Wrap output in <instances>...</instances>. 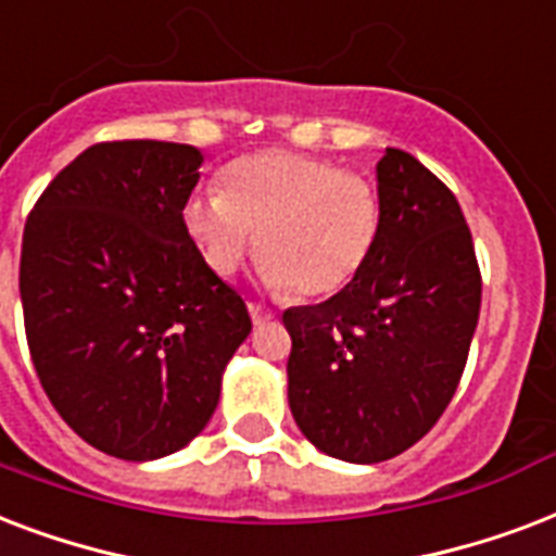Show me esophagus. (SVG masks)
<instances>
[{
	"instance_id": "34e87169",
	"label": "esophagus",
	"mask_w": 556,
	"mask_h": 556,
	"mask_svg": "<svg viewBox=\"0 0 556 556\" xmlns=\"http://www.w3.org/2000/svg\"><path fill=\"white\" fill-rule=\"evenodd\" d=\"M249 316H252V321H255V325H266V321H269L275 313L269 307H264V304H255V301H249Z\"/></svg>"
}]
</instances>
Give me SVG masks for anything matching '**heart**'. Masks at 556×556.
<instances>
[{
    "mask_svg": "<svg viewBox=\"0 0 556 556\" xmlns=\"http://www.w3.org/2000/svg\"><path fill=\"white\" fill-rule=\"evenodd\" d=\"M380 219V193L363 174L287 148L229 162L219 191L193 193L182 211L188 238L214 273H238L257 235L264 281L301 299L345 290L371 261Z\"/></svg>",
    "mask_w": 556,
    "mask_h": 556,
    "instance_id": "heart-1",
    "label": "heart"
}]
</instances>
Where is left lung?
Masks as SVG:
<instances>
[{
	"mask_svg": "<svg viewBox=\"0 0 556 556\" xmlns=\"http://www.w3.org/2000/svg\"><path fill=\"white\" fill-rule=\"evenodd\" d=\"M371 261L313 307L283 309L295 424L321 453L389 462L424 438L462 382L481 273L455 193L397 148L377 165Z\"/></svg>",
	"mask_w": 556,
	"mask_h": 556,
	"instance_id": "8db88e82",
	"label": "left lung"
}]
</instances>
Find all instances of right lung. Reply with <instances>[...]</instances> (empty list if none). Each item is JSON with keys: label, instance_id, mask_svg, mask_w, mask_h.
<instances>
[{"label": "right lung", "instance_id": "obj_1", "mask_svg": "<svg viewBox=\"0 0 556 556\" xmlns=\"http://www.w3.org/2000/svg\"><path fill=\"white\" fill-rule=\"evenodd\" d=\"M202 153L101 141L34 202L20 257L25 339L58 415L124 462L182 450L252 330L247 301L182 223Z\"/></svg>", "mask_w": 556, "mask_h": 556}]
</instances>
